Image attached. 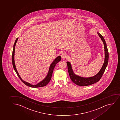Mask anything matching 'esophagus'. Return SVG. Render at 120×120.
I'll list each match as a JSON object with an SVG mask.
<instances>
[{
    "label": "esophagus",
    "instance_id": "esophagus-1",
    "mask_svg": "<svg viewBox=\"0 0 120 120\" xmlns=\"http://www.w3.org/2000/svg\"><path fill=\"white\" fill-rule=\"evenodd\" d=\"M66 57H67V54L65 53H62V55H61V57H62V59H64L65 58H66Z\"/></svg>",
    "mask_w": 120,
    "mask_h": 120
}]
</instances>
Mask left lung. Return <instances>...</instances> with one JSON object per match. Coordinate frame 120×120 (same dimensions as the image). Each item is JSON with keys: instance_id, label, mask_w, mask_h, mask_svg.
Listing matches in <instances>:
<instances>
[{"instance_id": "8db88e82", "label": "left lung", "mask_w": 120, "mask_h": 120, "mask_svg": "<svg viewBox=\"0 0 120 120\" xmlns=\"http://www.w3.org/2000/svg\"><path fill=\"white\" fill-rule=\"evenodd\" d=\"M97 34L101 38L102 41L103 42L104 49H105V58L103 64L102 65V66L101 70L99 71V72L97 74V75H95V76L92 77H88V78L81 77V76L77 75L73 72L71 64L70 62H66L67 64L68 71V73H69V76L70 79L73 82L77 85L80 86H87L93 84L99 81V80L101 79V78L102 77V75H103L105 70L107 66L108 61H109V52H108L106 44L103 37L98 32H97Z\"/></svg>"}]
</instances>
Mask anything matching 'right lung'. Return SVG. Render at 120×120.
I'll list each match as a JSON object with an SVG mask.
<instances>
[{"mask_svg":"<svg viewBox=\"0 0 120 120\" xmlns=\"http://www.w3.org/2000/svg\"><path fill=\"white\" fill-rule=\"evenodd\" d=\"M18 38H17L15 41V43L14 44L12 54V62L14 70L15 71V72L16 73L17 75H18V76L20 79L21 80V81L25 85H26L27 86H28L29 87H32V88H38V87H43V86H45L50 81L52 76V75L53 72V70H54V68L56 66V64L61 60V58L60 56H58L53 61V62L52 63V64L50 65L47 76H46V77L43 80H42L41 81H40V82H39L37 84H36V85H33V84H31L30 83H29L28 82H27L25 81H24V80H22V79L19 76V74L18 73V71L17 70L16 66H15V61H14V54H15V45L16 44L17 41L18 40Z\"/></svg>","mask_w":120,"mask_h":120,"instance_id":"right-lung-1","label":"right lung"}]
</instances>
